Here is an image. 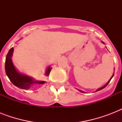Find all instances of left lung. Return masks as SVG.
Returning a JSON list of instances; mask_svg holds the SVG:
<instances>
[{
	"label": "left lung",
	"instance_id": "1",
	"mask_svg": "<svg viewBox=\"0 0 122 122\" xmlns=\"http://www.w3.org/2000/svg\"><path fill=\"white\" fill-rule=\"evenodd\" d=\"M113 75H114V74H113V76H112V78H110V80H109V81H108V83H106V85H104V86H103V87H101V88H100V89H97V91H100V90H101V89H103V88H104V87H106V86H107V85H108V83H109V82H110V80H112V78H113ZM80 91V92H83V93H84V92H83V91Z\"/></svg>",
	"mask_w": 122,
	"mask_h": 122
}]
</instances>
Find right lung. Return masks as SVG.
<instances>
[{
  "label": "right lung",
  "mask_w": 122,
  "mask_h": 122,
  "mask_svg": "<svg viewBox=\"0 0 122 122\" xmlns=\"http://www.w3.org/2000/svg\"><path fill=\"white\" fill-rule=\"evenodd\" d=\"M14 51V48L12 47L9 51L6 56L5 58V70L6 75L9 78L10 81L12 82L16 87H19L22 89H28L31 85L35 84H43L45 83L44 81H35L29 76H26L24 75L20 74L14 66L12 63L11 57L12 52ZM51 68L49 67L46 71V75H49Z\"/></svg>",
  "instance_id": "obj_1"
}]
</instances>
